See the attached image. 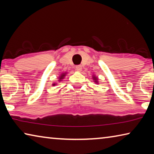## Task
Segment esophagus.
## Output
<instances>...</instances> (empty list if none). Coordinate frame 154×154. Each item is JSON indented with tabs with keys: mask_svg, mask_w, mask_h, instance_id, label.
Returning a JSON list of instances; mask_svg holds the SVG:
<instances>
[{
	"mask_svg": "<svg viewBox=\"0 0 154 154\" xmlns=\"http://www.w3.org/2000/svg\"><path fill=\"white\" fill-rule=\"evenodd\" d=\"M75 70L77 71H82V65H77V66H75Z\"/></svg>",
	"mask_w": 154,
	"mask_h": 154,
	"instance_id": "1",
	"label": "esophagus"
}]
</instances>
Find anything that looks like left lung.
<instances>
[{
  "mask_svg": "<svg viewBox=\"0 0 154 154\" xmlns=\"http://www.w3.org/2000/svg\"><path fill=\"white\" fill-rule=\"evenodd\" d=\"M94 82H96V80H97V79H96V78H94Z\"/></svg>",
  "mask_w": 154,
  "mask_h": 154,
  "instance_id": "left-lung-1",
  "label": "left lung"
}]
</instances>
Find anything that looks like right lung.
Returning <instances> with one entry per match:
<instances>
[{
	"instance_id": "add662e5",
	"label": "right lung",
	"mask_w": 154,
	"mask_h": 154,
	"mask_svg": "<svg viewBox=\"0 0 154 154\" xmlns=\"http://www.w3.org/2000/svg\"><path fill=\"white\" fill-rule=\"evenodd\" d=\"M64 76V74H63V75H62V76H60V79H62V78H63V77ZM54 85H55V84H54Z\"/></svg>"
}]
</instances>
